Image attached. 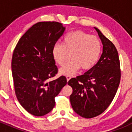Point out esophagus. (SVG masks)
<instances>
[{"instance_id":"esophagus-1","label":"esophagus","mask_w":132,"mask_h":132,"mask_svg":"<svg viewBox=\"0 0 132 132\" xmlns=\"http://www.w3.org/2000/svg\"><path fill=\"white\" fill-rule=\"evenodd\" d=\"M66 78H67V82H68L69 80L71 79V76H70V75H67V76L66 77Z\"/></svg>"}]
</instances>
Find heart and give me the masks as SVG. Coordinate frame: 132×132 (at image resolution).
Listing matches in <instances>:
<instances>
[{
  "label": "heart",
  "mask_w": 132,
  "mask_h": 132,
  "mask_svg": "<svg viewBox=\"0 0 132 132\" xmlns=\"http://www.w3.org/2000/svg\"><path fill=\"white\" fill-rule=\"evenodd\" d=\"M102 45L95 36L82 31H74L65 35L63 44L56 43L52 47L54 61L60 66L64 65L69 53L71 59L61 67L59 73L64 75H72L80 68L88 70L98 61Z\"/></svg>",
  "instance_id": "obj_1"
}]
</instances>
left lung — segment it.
I'll use <instances>...</instances> for the list:
<instances>
[{
	"instance_id": "left-lung-1",
	"label": "left lung",
	"mask_w": 132,
	"mask_h": 132,
	"mask_svg": "<svg viewBox=\"0 0 132 132\" xmlns=\"http://www.w3.org/2000/svg\"><path fill=\"white\" fill-rule=\"evenodd\" d=\"M103 44L98 61L82 75L72 78L70 101L74 111L81 117L92 118L105 111L113 101L120 82L118 53L111 41L94 28Z\"/></svg>"
}]
</instances>
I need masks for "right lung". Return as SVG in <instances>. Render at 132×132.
<instances>
[{
	"instance_id": "obj_1",
	"label": "right lung",
	"mask_w": 132,
	"mask_h": 132,
	"mask_svg": "<svg viewBox=\"0 0 132 132\" xmlns=\"http://www.w3.org/2000/svg\"><path fill=\"white\" fill-rule=\"evenodd\" d=\"M64 31L58 22L36 23L14 50L11 67L15 94L21 106L33 116H42L52 111L55 98L67 84L65 76L49 80L58 72L52 50Z\"/></svg>"
}]
</instances>
